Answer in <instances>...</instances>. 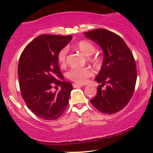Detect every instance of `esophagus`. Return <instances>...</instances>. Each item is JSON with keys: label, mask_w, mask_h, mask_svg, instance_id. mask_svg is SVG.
<instances>
[{"label": "esophagus", "mask_w": 153, "mask_h": 153, "mask_svg": "<svg viewBox=\"0 0 153 153\" xmlns=\"http://www.w3.org/2000/svg\"><path fill=\"white\" fill-rule=\"evenodd\" d=\"M73 86L74 88H79V87H82V85H80V84H76V83H73Z\"/></svg>", "instance_id": "esophagus-1"}]
</instances>
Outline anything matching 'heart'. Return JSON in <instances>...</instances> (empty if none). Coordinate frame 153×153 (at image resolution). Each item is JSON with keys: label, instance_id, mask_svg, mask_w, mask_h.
<instances>
[{"label": "heart", "instance_id": "b5f03b06", "mask_svg": "<svg viewBox=\"0 0 153 153\" xmlns=\"http://www.w3.org/2000/svg\"><path fill=\"white\" fill-rule=\"evenodd\" d=\"M76 50L80 51L82 54L85 56H90L94 52L95 47L91 42L88 41H80L75 45ZM68 50L66 48H63L59 51L58 54V61L61 65H65L66 63V57ZM93 72L89 68H74L71 69L68 73V77L70 80L78 83H85L87 79L91 77Z\"/></svg>", "mask_w": 153, "mask_h": 153}]
</instances>
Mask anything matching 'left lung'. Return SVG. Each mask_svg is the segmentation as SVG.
<instances>
[{"mask_svg":"<svg viewBox=\"0 0 153 153\" xmlns=\"http://www.w3.org/2000/svg\"><path fill=\"white\" fill-rule=\"evenodd\" d=\"M83 34L99 45L103 53L102 66L95 78L101 85L91 102L102 113H117L127 106L134 94L137 68L132 53L122 37L107 29H97Z\"/></svg>","mask_w":153,"mask_h":153,"instance_id":"8db88e82","label":"left lung"}]
</instances>
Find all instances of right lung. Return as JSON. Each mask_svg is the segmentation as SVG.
I'll use <instances>...</instances> for the list:
<instances>
[{
	"instance_id": "1",
	"label": "right lung",
	"mask_w": 153,
	"mask_h": 153,
	"mask_svg": "<svg viewBox=\"0 0 153 153\" xmlns=\"http://www.w3.org/2000/svg\"><path fill=\"white\" fill-rule=\"evenodd\" d=\"M72 36L43 34L24 48L19 58L18 75L24 101L35 115L45 120L59 118L69 103L73 85L64 80L58 65L59 51ZM60 86L52 92L53 87Z\"/></svg>"
}]
</instances>
